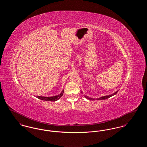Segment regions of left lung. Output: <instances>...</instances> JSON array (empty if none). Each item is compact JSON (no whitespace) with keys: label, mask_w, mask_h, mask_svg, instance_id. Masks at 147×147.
<instances>
[{"label":"left lung","mask_w":147,"mask_h":147,"mask_svg":"<svg viewBox=\"0 0 147 147\" xmlns=\"http://www.w3.org/2000/svg\"><path fill=\"white\" fill-rule=\"evenodd\" d=\"M118 91H119V90H117V91H116L115 92L113 93L112 94H111V95H109L103 96H102V97L97 98H96V100H105V99H107V98H110V97H111V96H113V95H116V94L117 93V92H118ZM84 97H85V98H86L87 99L89 100H95V98H90V97H88V96H84Z\"/></svg>","instance_id":"left-lung-1"}]
</instances>
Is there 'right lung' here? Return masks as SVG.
I'll use <instances>...</instances> for the list:
<instances>
[{
  "label": "right lung",
  "instance_id": "add662e5",
  "mask_svg": "<svg viewBox=\"0 0 147 147\" xmlns=\"http://www.w3.org/2000/svg\"><path fill=\"white\" fill-rule=\"evenodd\" d=\"M64 93V90H63L62 92H61L60 94L56 95L54 96H50V97H46V96H37V98L44 100V101H56L57 100H59L60 98H61L63 95Z\"/></svg>",
  "mask_w": 147,
  "mask_h": 147
}]
</instances>
